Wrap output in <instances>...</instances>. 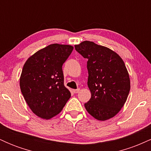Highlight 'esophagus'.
<instances>
[{
	"instance_id": "obj_1",
	"label": "esophagus",
	"mask_w": 151,
	"mask_h": 151,
	"mask_svg": "<svg viewBox=\"0 0 151 151\" xmlns=\"http://www.w3.org/2000/svg\"><path fill=\"white\" fill-rule=\"evenodd\" d=\"M79 91H80V89H74L73 90V92L74 93H77L79 92Z\"/></svg>"
}]
</instances>
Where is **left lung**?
Returning a JSON list of instances; mask_svg holds the SVG:
<instances>
[{"instance_id": "1", "label": "left lung", "mask_w": 151, "mask_h": 151, "mask_svg": "<svg viewBox=\"0 0 151 151\" xmlns=\"http://www.w3.org/2000/svg\"><path fill=\"white\" fill-rule=\"evenodd\" d=\"M74 47L88 60L91 96L85 109L97 120H108L120 111L129 96L131 84L125 64L113 50L93 42L84 41Z\"/></svg>"}]
</instances>
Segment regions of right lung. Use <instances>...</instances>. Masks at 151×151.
Segmentation results:
<instances>
[{"label":"right lung","instance_id":"right-lung-1","mask_svg":"<svg viewBox=\"0 0 151 151\" xmlns=\"http://www.w3.org/2000/svg\"><path fill=\"white\" fill-rule=\"evenodd\" d=\"M73 48L69 45L52 44L25 62L20 78V90L37 116L50 119L58 115L71 97L64 85L62 65Z\"/></svg>","mask_w":151,"mask_h":151}]
</instances>
